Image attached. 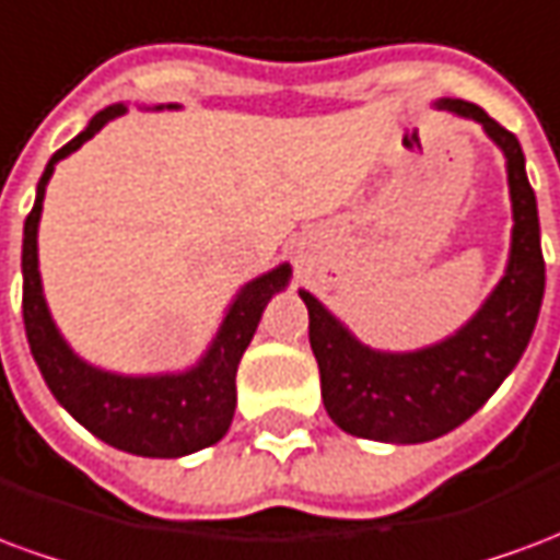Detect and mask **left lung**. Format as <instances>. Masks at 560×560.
Returning <instances> with one entry per match:
<instances>
[{"label":"left lung","instance_id":"8db88e82","mask_svg":"<svg viewBox=\"0 0 560 560\" xmlns=\"http://www.w3.org/2000/svg\"><path fill=\"white\" fill-rule=\"evenodd\" d=\"M438 107L480 122L506 159L513 200L510 260L480 312L438 345L389 353L353 339L327 305L300 291L329 420L341 432L384 444L434 441L480 411L528 348L546 288L537 197L516 135L462 98H441Z\"/></svg>","mask_w":560,"mask_h":560}]
</instances>
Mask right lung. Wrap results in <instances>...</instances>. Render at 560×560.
<instances>
[{
	"label": "right lung",
	"mask_w": 560,
	"mask_h": 560,
	"mask_svg": "<svg viewBox=\"0 0 560 560\" xmlns=\"http://www.w3.org/2000/svg\"><path fill=\"white\" fill-rule=\"evenodd\" d=\"M126 110V104L104 107L102 114L92 116L90 126L78 138L56 149L54 159L44 167L35 191V207L23 224V324L44 384L80 425H86L104 444L126 450L131 456L179 458L219 444L231 429L236 408V365L255 336L267 303L288 288L291 264L269 269L236 293L207 353L185 372L131 377L104 372L80 360L56 329L44 300L38 272V221L56 161L71 155Z\"/></svg>",
	"instance_id": "add662e5"
}]
</instances>
